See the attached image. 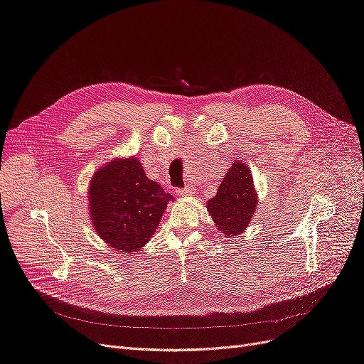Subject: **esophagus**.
<instances>
[{
    "label": "esophagus",
    "instance_id": "esophagus-1",
    "mask_svg": "<svg viewBox=\"0 0 364 364\" xmlns=\"http://www.w3.org/2000/svg\"><path fill=\"white\" fill-rule=\"evenodd\" d=\"M178 193L181 196H192V195H195V189H193V186H186L184 189L178 191Z\"/></svg>",
    "mask_w": 364,
    "mask_h": 364
}]
</instances>
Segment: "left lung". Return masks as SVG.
Listing matches in <instances>:
<instances>
[{
  "label": "left lung",
  "mask_w": 364,
  "mask_h": 364,
  "mask_svg": "<svg viewBox=\"0 0 364 364\" xmlns=\"http://www.w3.org/2000/svg\"><path fill=\"white\" fill-rule=\"evenodd\" d=\"M258 196L250 169L241 164H235L226 172L218 193L208 199L207 210L225 237L234 238L243 234L257 208Z\"/></svg>",
  "instance_id": "1"
}]
</instances>
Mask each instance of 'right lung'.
I'll use <instances>...</instances> for the list:
<instances>
[{
	"label": "right lung",
	"instance_id": "obj_1",
	"mask_svg": "<svg viewBox=\"0 0 364 364\" xmlns=\"http://www.w3.org/2000/svg\"><path fill=\"white\" fill-rule=\"evenodd\" d=\"M88 200L94 231L111 249L129 255L150 241L173 196L146 177L136 157H127L94 172Z\"/></svg>",
	"mask_w": 364,
	"mask_h": 364
}]
</instances>
